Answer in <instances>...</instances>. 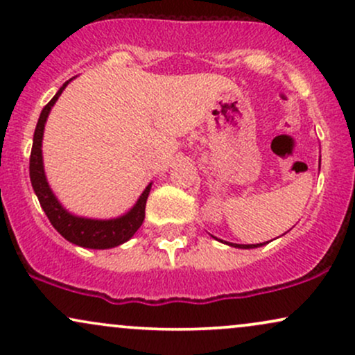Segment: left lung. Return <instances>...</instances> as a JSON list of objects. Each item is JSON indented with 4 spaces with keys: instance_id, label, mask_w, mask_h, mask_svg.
<instances>
[{
    "instance_id": "1",
    "label": "left lung",
    "mask_w": 355,
    "mask_h": 355,
    "mask_svg": "<svg viewBox=\"0 0 355 355\" xmlns=\"http://www.w3.org/2000/svg\"><path fill=\"white\" fill-rule=\"evenodd\" d=\"M223 243H229V242H223ZM230 247H237V248H255V247H260L262 245V243H257V245H254V243H252V245H242V243H229Z\"/></svg>"
}]
</instances>
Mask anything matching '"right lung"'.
Wrapping results in <instances>:
<instances>
[{
    "instance_id": "right-lung-1",
    "label": "right lung",
    "mask_w": 355,
    "mask_h": 355,
    "mask_svg": "<svg viewBox=\"0 0 355 355\" xmlns=\"http://www.w3.org/2000/svg\"><path fill=\"white\" fill-rule=\"evenodd\" d=\"M70 81H67V83L58 89V93L50 100V103L42 110V115H40L38 123H36L33 148H31L30 157L31 185H33V190L36 197H38L40 205H42V209L44 210V214H46L51 225L55 227L68 242L85 248H113L132 239L133 234H135V232L140 229L141 223H144L146 198H148L152 183L144 190V193L140 195V198H138V202L133 205V209L118 218L95 220L76 217V215L70 214V211H67L61 207L58 198L55 197L50 185H48L46 175H44L42 141L44 123H46V118L50 115V110L53 105L56 103L61 92L67 88V85L70 83Z\"/></svg>"
}]
</instances>
